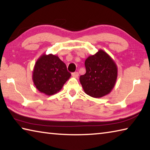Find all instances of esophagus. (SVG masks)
Here are the masks:
<instances>
[{
	"mask_svg": "<svg viewBox=\"0 0 150 150\" xmlns=\"http://www.w3.org/2000/svg\"><path fill=\"white\" fill-rule=\"evenodd\" d=\"M79 74L78 72H74V73H72V76L75 78H77L79 77Z\"/></svg>",
	"mask_w": 150,
	"mask_h": 150,
	"instance_id": "esophagus-1",
	"label": "esophagus"
}]
</instances>
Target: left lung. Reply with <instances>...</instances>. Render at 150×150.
Returning a JSON list of instances; mask_svg holds the SVG:
<instances>
[{
    "mask_svg": "<svg viewBox=\"0 0 150 150\" xmlns=\"http://www.w3.org/2000/svg\"><path fill=\"white\" fill-rule=\"evenodd\" d=\"M85 65L86 73L79 78L85 93L93 98H100L110 93L118 76L117 65L110 55L99 50L86 59Z\"/></svg>",
    "mask_w": 150,
    "mask_h": 150,
    "instance_id": "8db88e82",
    "label": "left lung"
}]
</instances>
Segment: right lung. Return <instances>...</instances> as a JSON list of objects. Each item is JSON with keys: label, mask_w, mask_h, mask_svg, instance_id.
I'll return each mask as SVG.
<instances>
[{"label": "right lung", "mask_w": 150, "mask_h": 150, "mask_svg": "<svg viewBox=\"0 0 150 150\" xmlns=\"http://www.w3.org/2000/svg\"><path fill=\"white\" fill-rule=\"evenodd\" d=\"M71 75L59 57L44 54L35 63L32 80L40 92L50 96L59 92Z\"/></svg>", "instance_id": "obj_1"}]
</instances>
